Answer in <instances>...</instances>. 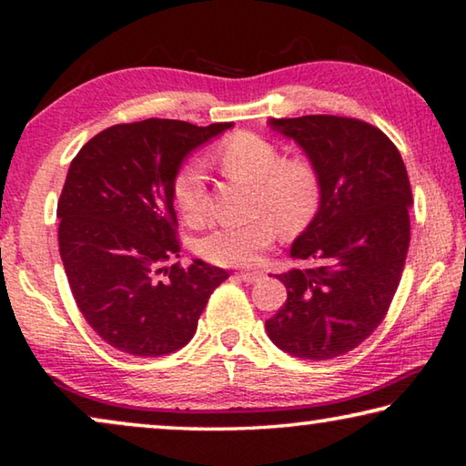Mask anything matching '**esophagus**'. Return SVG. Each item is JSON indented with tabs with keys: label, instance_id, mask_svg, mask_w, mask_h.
<instances>
[{
	"label": "esophagus",
	"instance_id": "obj_1",
	"mask_svg": "<svg viewBox=\"0 0 466 466\" xmlns=\"http://www.w3.org/2000/svg\"><path fill=\"white\" fill-rule=\"evenodd\" d=\"M261 278H263V273H258V271H240L238 273V279L244 283H255Z\"/></svg>",
	"mask_w": 466,
	"mask_h": 466
}]
</instances>
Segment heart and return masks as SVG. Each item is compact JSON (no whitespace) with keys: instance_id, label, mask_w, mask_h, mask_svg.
Wrapping results in <instances>:
<instances>
[{"instance_id":"heart-1","label":"heart","mask_w":466,"mask_h":466,"mask_svg":"<svg viewBox=\"0 0 466 466\" xmlns=\"http://www.w3.org/2000/svg\"><path fill=\"white\" fill-rule=\"evenodd\" d=\"M214 160L228 175L255 183L248 222H226L205 234L199 252L209 263L242 267L258 261L275 242L279 228L296 234L309 226L322 201V175L310 156H281L273 139L252 131H238L218 146ZM172 199L188 224L208 218V187L203 168L187 162L172 180Z\"/></svg>"}]
</instances>
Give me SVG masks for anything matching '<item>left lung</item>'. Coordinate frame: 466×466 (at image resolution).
Masks as SVG:
<instances>
[{"label":"left lung","mask_w":466,"mask_h":466,"mask_svg":"<svg viewBox=\"0 0 466 466\" xmlns=\"http://www.w3.org/2000/svg\"><path fill=\"white\" fill-rule=\"evenodd\" d=\"M269 125L319 164L322 201L289 250L314 267L278 275L288 299L265 329L289 356L333 360L389 312L411 236V183L397 146L366 121L306 115Z\"/></svg>","instance_id":"left-lung-1"}]
</instances>
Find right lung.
Here are the masks:
<instances>
[{
	"mask_svg": "<svg viewBox=\"0 0 466 466\" xmlns=\"http://www.w3.org/2000/svg\"><path fill=\"white\" fill-rule=\"evenodd\" d=\"M232 123L172 119L113 125L69 164L57 203L59 255L77 309L115 350L167 356L191 341L228 273L178 257L172 180L185 157Z\"/></svg>",
	"mask_w": 466,
	"mask_h": 466,
	"instance_id": "right-lung-1",
	"label": "right lung"
}]
</instances>
